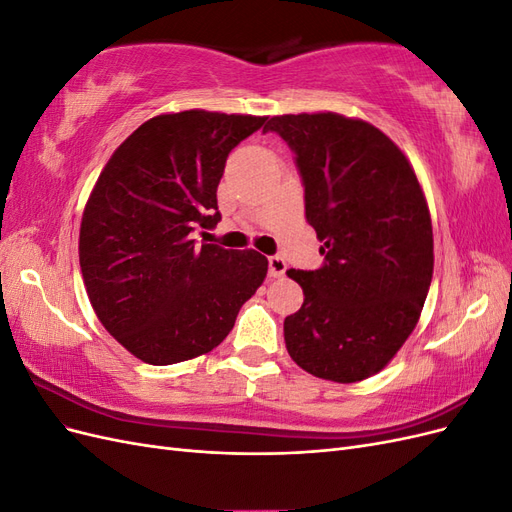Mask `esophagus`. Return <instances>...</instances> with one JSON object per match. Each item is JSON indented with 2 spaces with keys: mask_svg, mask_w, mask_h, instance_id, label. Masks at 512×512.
I'll return each mask as SVG.
<instances>
[{
  "mask_svg": "<svg viewBox=\"0 0 512 512\" xmlns=\"http://www.w3.org/2000/svg\"><path fill=\"white\" fill-rule=\"evenodd\" d=\"M286 260L282 256H271L269 258V275L271 277H284L286 273Z\"/></svg>",
  "mask_w": 512,
  "mask_h": 512,
  "instance_id": "obj_1",
  "label": "esophagus"
}]
</instances>
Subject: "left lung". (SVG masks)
Listing matches in <instances>:
<instances>
[{
	"label": "left lung",
	"mask_w": 512,
	"mask_h": 512,
	"mask_svg": "<svg viewBox=\"0 0 512 512\" xmlns=\"http://www.w3.org/2000/svg\"><path fill=\"white\" fill-rule=\"evenodd\" d=\"M297 153L305 218L324 267L290 269L303 305L284 320L288 354L307 374L359 382L393 361L421 318L433 275L425 192L406 153L369 121L337 113L271 117Z\"/></svg>",
	"instance_id": "8db88e82"
}]
</instances>
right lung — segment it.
Segmentation results:
<instances>
[{"instance_id": "add662e5", "label": "right lung", "mask_w": 512, "mask_h": 512, "mask_svg": "<svg viewBox=\"0 0 512 512\" xmlns=\"http://www.w3.org/2000/svg\"><path fill=\"white\" fill-rule=\"evenodd\" d=\"M267 117L192 108L151 117L123 141L91 190L79 262L91 307L117 342L149 365L218 348L265 282L256 250L196 245L222 220L228 153Z\"/></svg>"}]
</instances>
